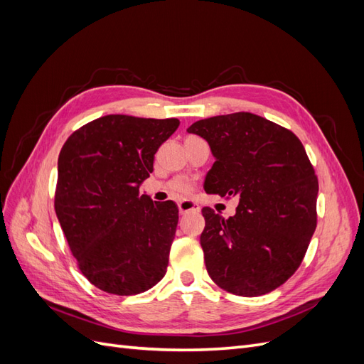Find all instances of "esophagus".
Wrapping results in <instances>:
<instances>
[{"label":"esophagus","instance_id":"obj_1","mask_svg":"<svg viewBox=\"0 0 364 364\" xmlns=\"http://www.w3.org/2000/svg\"><path fill=\"white\" fill-rule=\"evenodd\" d=\"M179 206V213L181 214H186V213H199L200 211V206L197 205L194 200H188V199H183L178 203Z\"/></svg>","mask_w":364,"mask_h":364}]
</instances>
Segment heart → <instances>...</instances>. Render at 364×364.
Instances as JSON below:
<instances>
[{
    "instance_id": "b5f03b06",
    "label": "heart",
    "mask_w": 364,
    "mask_h": 364,
    "mask_svg": "<svg viewBox=\"0 0 364 364\" xmlns=\"http://www.w3.org/2000/svg\"><path fill=\"white\" fill-rule=\"evenodd\" d=\"M171 190L174 193H181V194H186L193 190V183L188 179H176L171 183Z\"/></svg>"
}]
</instances>
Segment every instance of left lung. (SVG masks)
Listing matches in <instances>:
<instances>
[{
	"instance_id": "1",
	"label": "left lung",
	"mask_w": 364,
	"mask_h": 364,
	"mask_svg": "<svg viewBox=\"0 0 364 364\" xmlns=\"http://www.w3.org/2000/svg\"><path fill=\"white\" fill-rule=\"evenodd\" d=\"M215 162L203 188L237 197L235 215L203 208L200 245L211 279L232 294L278 289L301 266L316 230L318 182L293 132L250 112L196 121Z\"/></svg>"
}]
</instances>
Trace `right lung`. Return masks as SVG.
I'll return each instance as SVG.
<instances>
[{
    "mask_svg": "<svg viewBox=\"0 0 364 364\" xmlns=\"http://www.w3.org/2000/svg\"><path fill=\"white\" fill-rule=\"evenodd\" d=\"M178 127V118L106 115L63 144L54 209L77 266L97 289L138 294L167 272L179 209L153 202L139 186Z\"/></svg>",
    "mask_w": 364,
    "mask_h": 364,
    "instance_id": "1",
    "label": "right lung"
}]
</instances>
